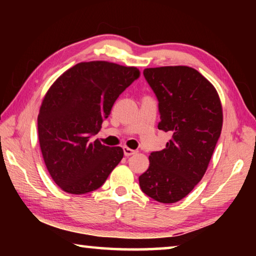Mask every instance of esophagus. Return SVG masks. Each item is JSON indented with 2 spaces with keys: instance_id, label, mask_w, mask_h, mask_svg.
I'll return each mask as SVG.
<instances>
[{
  "instance_id": "obj_1",
  "label": "esophagus",
  "mask_w": 256,
  "mask_h": 256,
  "mask_svg": "<svg viewBox=\"0 0 256 256\" xmlns=\"http://www.w3.org/2000/svg\"><path fill=\"white\" fill-rule=\"evenodd\" d=\"M123 150H124V154L126 156V157H130V156H132V154H136V150L130 149L128 146H123Z\"/></svg>"
}]
</instances>
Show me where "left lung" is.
I'll list each match as a JSON object with an SVG mask.
<instances>
[{
  "instance_id": "left-lung-1",
  "label": "left lung",
  "mask_w": 256,
  "mask_h": 256,
  "mask_svg": "<svg viewBox=\"0 0 256 256\" xmlns=\"http://www.w3.org/2000/svg\"><path fill=\"white\" fill-rule=\"evenodd\" d=\"M144 76L158 99V128L170 132L166 148L149 156L138 177L142 192L162 203L182 200L202 180L222 128L216 90L188 66L146 68Z\"/></svg>"
}]
</instances>
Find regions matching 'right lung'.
<instances>
[{
  "mask_svg": "<svg viewBox=\"0 0 256 256\" xmlns=\"http://www.w3.org/2000/svg\"><path fill=\"white\" fill-rule=\"evenodd\" d=\"M138 68L105 60L82 62L68 68L50 86L38 114V138L52 178L71 194L100 188L122 160L120 146L92 138Z\"/></svg>",
  "mask_w": 256,
  "mask_h": 256,
  "instance_id": "1",
  "label": "right lung"
}]
</instances>
